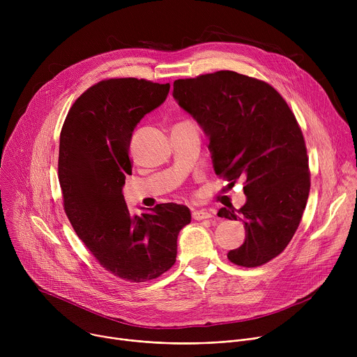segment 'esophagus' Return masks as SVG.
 I'll return each instance as SVG.
<instances>
[{
  "mask_svg": "<svg viewBox=\"0 0 357 357\" xmlns=\"http://www.w3.org/2000/svg\"><path fill=\"white\" fill-rule=\"evenodd\" d=\"M192 218L195 220H205V219H211L212 213H211V211H206V209H199V211L192 212Z\"/></svg>",
  "mask_w": 357,
  "mask_h": 357,
  "instance_id": "esophagus-1",
  "label": "esophagus"
}]
</instances>
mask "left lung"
I'll list each match as a JSON object with an SVG mask.
<instances>
[{
  "label": "left lung",
  "mask_w": 357,
  "mask_h": 357,
  "mask_svg": "<svg viewBox=\"0 0 357 357\" xmlns=\"http://www.w3.org/2000/svg\"><path fill=\"white\" fill-rule=\"evenodd\" d=\"M174 97L209 137L216 175L244 179L247 202L220 218L243 220L245 240L227 259L259 267L294 237L311 188L301 127L282 96L268 83L231 70L174 82Z\"/></svg>",
  "instance_id": "obj_1"
}]
</instances>
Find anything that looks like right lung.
Returning <instances> with one entry per match:
<instances>
[{"label":"right lung","instance_id":"right-lung-1","mask_svg":"<svg viewBox=\"0 0 357 357\" xmlns=\"http://www.w3.org/2000/svg\"><path fill=\"white\" fill-rule=\"evenodd\" d=\"M169 87L135 77L101 80L75 101L61 131L65 213L100 266L131 282L168 271L176 261L178 234L190 223L189 209L176 203L132 216L123 196L132 169V131L164 103Z\"/></svg>","mask_w":357,"mask_h":357}]
</instances>
